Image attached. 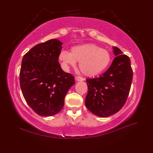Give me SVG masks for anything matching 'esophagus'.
Listing matches in <instances>:
<instances>
[{
	"label": "esophagus",
	"mask_w": 153,
	"mask_h": 153,
	"mask_svg": "<svg viewBox=\"0 0 153 153\" xmlns=\"http://www.w3.org/2000/svg\"><path fill=\"white\" fill-rule=\"evenodd\" d=\"M75 80L78 82H80V81H84V78L80 76H75Z\"/></svg>",
	"instance_id": "34e87169"
}]
</instances>
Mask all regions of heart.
Instances as JSON below:
<instances>
[{
	"label": "heart",
	"mask_w": 153,
	"mask_h": 153,
	"mask_svg": "<svg viewBox=\"0 0 153 153\" xmlns=\"http://www.w3.org/2000/svg\"><path fill=\"white\" fill-rule=\"evenodd\" d=\"M59 59L62 68L68 70L69 66H75L79 62L82 73L86 76H95L104 71L111 61L108 50L101 48L94 44H85L74 46L71 52L62 50L59 53Z\"/></svg>",
	"instance_id": "heart-1"
}]
</instances>
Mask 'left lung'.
Instances as JSON below:
<instances>
[{"mask_svg":"<svg viewBox=\"0 0 153 153\" xmlns=\"http://www.w3.org/2000/svg\"><path fill=\"white\" fill-rule=\"evenodd\" d=\"M115 59L102 75L87 79L85 106L100 117L112 115L121 109L127 100L133 78L131 61L119 48L113 47Z\"/></svg>","mask_w":153,"mask_h":153,"instance_id":"obj_1","label":"left lung"}]
</instances>
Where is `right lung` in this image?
<instances>
[{
    "instance_id": "obj_1",
    "label": "right lung",
    "mask_w": 153,
    "mask_h": 153,
    "mask_svg": "<svg viewBox=\"0 0 153 153\" xmlns=\"http://www.w3.org/2000/svg\"><path fill=\"white\" fill-rule=\"evenodd\" d=\"M62 45L59 39H50L34 46L22 59V94L27 104L41 116L58 114L68 91L75 84L74 76L64 72L58 62Z\"/></svg>"
}]
</instances>
